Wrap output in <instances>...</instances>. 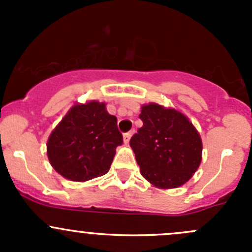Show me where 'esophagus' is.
<instances>
[{"mask_svg": "<svg viewBox=\"0 0 252 252\" xmlns=\"http://www.w3.org/2000/svg\"><path fill=\"white\" fill-rule=\"evenodd\" d=\"M131 136H133V130L128 131V133L124 134V135H123V140H124V142H126V144H128V142L130 141Z\"/></svg>", "mask_w": 252, "mask_h": 252, "instance_id": "esophagus-1", "label": "esophagus"}]
</instances>
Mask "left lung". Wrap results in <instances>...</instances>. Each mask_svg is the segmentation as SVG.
<instances>
[{
    "mask_svg": "<svg viewBox=\"0 0 252 252\" xmlns=\"http://www.w3.org/2000/svg\"><path fill=\"white\" fill-rule=\"evenodd\" d=\"M142 126L130 139L140 173L158 189L182 187L202 159L199 131L185 114L157 103L142 105Z\"/></svg>",
    "mask_w": 252,
    "mask_h": 252,
    "instance_id": "8db88e82",
    "label": "left lung"
}]
</instances>
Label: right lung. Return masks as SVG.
I'll use <instances>...</instances> for the list:
<instances>
[{"label": "right lung", "instance_id": "1", "mask_svg": "<svg viewBox=\"0 0 252 252\" xmlns=\"http://www.w3.org/2000/svg\"><path fill=\"white\" fill-rule=\"evenodd\" d=\"M123 135L105 102L75 103L47 140V157L57 173L72 182H86L110 171Z\"/></svg>", "mask_w": 252, "mask_h": 252}]
</instances>
